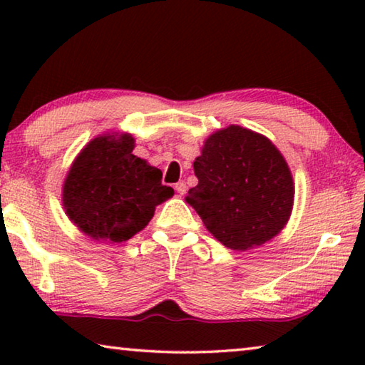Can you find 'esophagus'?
<instances>
[{
    "label": "esophagus",
    "instance_id": "1",
    "mask_svg": "<svg viewBox=\"0 0 365 365\" xmlns=\"http://www.w3.org/2000/svg\"><path fill=\"white\" fill-rule=\"evenodd\" d=\"M187 183H185L183 180L182 182H177L175 183V190H177V193L178 195H185V193H187Z\"/></svg>",
    "mask_w": 365,
    "mask_h": 365
}]
</instances>
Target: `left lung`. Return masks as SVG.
<instances>
[{"label": "left lung", "mask_w": 365, "mask_h": 365, "mask_svg": "<svg viewBox=\"0 0 365 365\" xmlns=\"http://www.w3.org/2000/svg\"><path fill=\"white\" fill-rule=\"evenodd\" d=\"M197 185L187 202L230 250H251L288 222L293 178L280 151L262 135L230 125L206 140L193 163Z\"/></svg>", "instance_id": "8db88e82"}]
</instances>
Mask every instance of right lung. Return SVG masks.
<instances>
[{"instance_id":"obj_1","label":"right lung","mask_w":365,"mask_h":365,"mask_svg":"<svg viewBox=\"0 0 365 365\" xmlns=\"http://www.w3.org/2000/svg\"><path fill=\"white\" fill-rule=\"evenodd\" d=\"M130 135L98 137L86 145L64 183V207L80 230L95 240L127 242L174 195L163 172L133 156Z\"/></svg>"}]
</instances>
